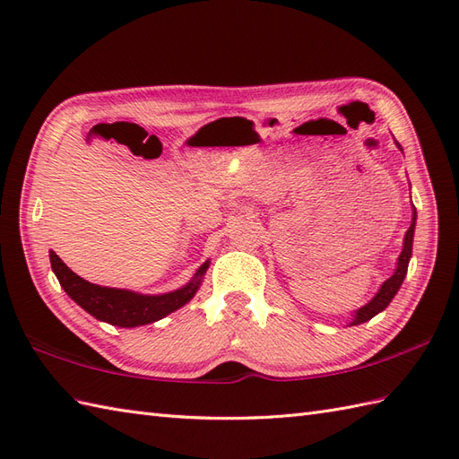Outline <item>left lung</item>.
Segmentation results:
<instances>
[{"mask_svg": "<svg viewBox=\"0 0 459 459\" xmlns=\"http://www.w3.org/2000/svg\"><path fill=\"white\" fill-rule=\"evenodd\" d=\"M396 148L403 152L401 143L394 142ZM414 229H416V209L412 204V221H411V227H408L406 235H404V240H403V250L401 255H398V260H396V268L393 272V276L385 280L383 284H380L377 294L370 298L365 306H360L359 309L353 311V316H351V321H349V327L351 325H360L365 324V321L373 319L377 314H380V311H385L386 306L391 304L393 298L398 294V290H401L403 281L406 278V272H408V262H411L412 258V242H414Z\"/></svg>", "mask_w": 459, "mask_h": 459, "instance_id": "left-lung-1", "label": "left lung"}]
</instances>
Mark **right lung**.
I'll return each instance as SVG.
<instances>
[{"instance_id":"1","label":"right lung","mask_w":459,"mask_h":459,"mask_svg":"<svg viewBox=\"0 0 459 459\" xmlns=\"http://www.w3.org/2000/svg\"><path fill=\"white\" fill-rule=\"evenodd\" d=\"M48 258H51V268L58 284L74 304H79L84 311H89L92 317L104 321V324L128 329L153 324V321H160L189 304L199 291L204 272L211 264V260L203 262L187 284L178 290L165 291V294H140V291L132 290L91 284L89 280L74 274L53 250L48 252Z\"/></svg>"}]
</instances>
